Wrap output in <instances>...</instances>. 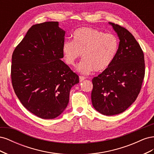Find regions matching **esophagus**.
<instances>
[{
  "label": "esophagus",
  "instance_id": "esophagus-1",
  "mask_svg": "<svg viewBox=\"0 0 154 154\" xmlns=\"http://www.w3.org/2000/svg\"><path fill=\"white\" fill-rule=\"evenodd\" d=\"M79 78H80V82H82L83 80H85V77H83V76H80V77H79Z\"/></svg>",
  "mask_w": 154,
  "mask_h": 154
}]
</instances>
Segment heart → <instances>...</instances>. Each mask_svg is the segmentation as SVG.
I'll return each instance as SVG.
<instances>
[{"label":"heart","instance_id":"heart-1","mask_svg":"<svg viewBox=\"0 0 154 154\" xmlns=\"http://www.w3.org/2000/svg\"><path fill=\"white\" fill-rule=\"evenodd\" d=\"M73 41L66 40L62 45L66 62L74 66L82 54L83 59L78 65L77 70L87 74L93 70L103 72L113 62L118 49L116 36L88 27H83L73 32Z\"/></svg>","mask_w":154,"mask_h":154}]
</instances>
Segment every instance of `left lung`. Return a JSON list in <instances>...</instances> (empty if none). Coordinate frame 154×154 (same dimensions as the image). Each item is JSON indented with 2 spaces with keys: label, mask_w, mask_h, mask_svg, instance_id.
Masks as SVG:
<instances>
[{
  "label": "left lung",
  "mask_w": 154,
  "mask_h": 154,
  "mask_svg": "<svg viewBox=\"0 0 154 154\" xmlns=\"http://www.w3.org/2000/svg\"><path fill=\"white\" fill-rule=\"evenodd\" d=\"M109 24L119 40L118 52L110 66L92 79L91 100L98 112L113 116L123 112L136 101L145 66L143 52L134 36L123 27Z\"/></svg>",
  "instance_id": "1"
}]
</instances>
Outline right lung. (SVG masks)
<instances>
[{"label":"right lung","mask_w":154,"mask_h":154,"mask_svg":"<svg viewBox=\"0 0 154 154\" xmlns=\"http://www.w3.org/2000/svg\"><path fill=\"white\" fill-rule=\"evenodd\" d=\"M66 31L58 22L32 26L13 51L11 81L25 108L42 119H54L69 103L79 77L61 60Z\"/></svg>","instance_id":"add662e5"}]
</instances>
